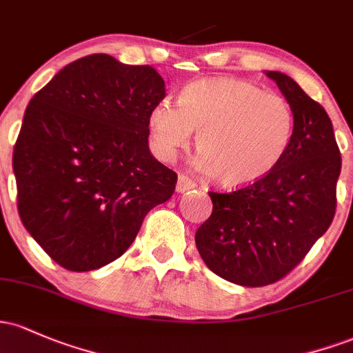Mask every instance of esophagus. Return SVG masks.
<instances>
[{
    "label": "esophagus",
    "mask_w": 353,
    "mask_h": 353,
    "mask_svg": "<svg viewBox=\"0 0 353 353\" xmlns=\"http://www.w3.org/2000/svg\"><path fill=\"white\" fill-rule=\"evenodd\" d=\"M194 188H196L194 181H192L191 177L181 174L179 179H177V184H176V191L177 192H185V191H189V189H194Z\"/></svg>",
    "instance_id": "1"
}]
</instances>
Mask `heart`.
Returning a JSON list of instances; mask_svg holds the SVG:
<instances>
[{"mask_svg":"<svg viewBox=\"0 0 353 353\" xmlns=\"http://www.w3.org/2000/svg\"><path fill=\"white\" fill-rule=\"evenodd\" d=\"M162 99L147 115L152 150L172 161L197 130L196 169L226 188H243L276 168L292 142L293 110L283 97L238 79H201Z\"/></svg>","mask_w":353,"mask_h":353,"instance_id":"1","label":"heart"}]
</instances>
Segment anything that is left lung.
Instances as JSON below:
<instances>
[{"instance_id": "left-lung-1", "label": "left lung", "mask_w": 353, "mask_h": 353, "mask_svg": "<svg viewBox=\"0 0 353 353\" xmlns=\"http://www.w3.org/2000/svg\"><path fill=\"white\" fill-rule=\"evenodd\" d=\"M293 110L292 142L263 179L231 192H209L212 212L196 233L212 273L241 286L286 276L332 224L342 169L325 108L281 72H266Z\"/></svg>"}]
</instances>
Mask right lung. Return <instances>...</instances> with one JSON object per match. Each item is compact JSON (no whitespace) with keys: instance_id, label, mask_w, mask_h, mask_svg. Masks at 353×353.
Here are the masks:
<instances>
[{"instance_id":"right-lung-1","label":"right lung","mask_w":353,"mask_h":353,"mask_svg":"<svg viewBox=\"0 0 353 353\" xmlns=\"http://www.w3.org/2000/svg\"><path fill=\"white\" fill-rule=\"evenodd\" d=\"M165 97L149 65L105 53L72 61L33 95L13 150L23 226L53 261L92 271L122 256L177 174L149 150L147 115Z\"/></svg>"}]
</instances>
